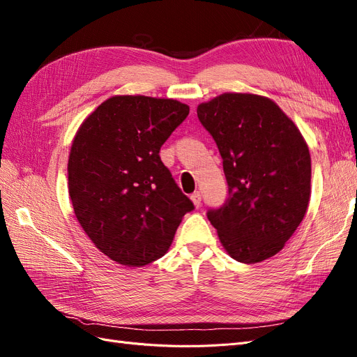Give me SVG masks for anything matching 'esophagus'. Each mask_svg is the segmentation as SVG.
<instances>
[{
	"label": "esophagus",
	"instance_id": "34e87169",
	"mask_svg": "<svg viewBox=\"0 0 357 357\" xmlns=\"http://www.w3.org/2000/svg\"><path fill=\"white\" fill-rule=\"evenodd\" d=\"M190 199H192L193 204H195V207H201V201L202 199H201V193L199 192H193Z\"/></svg>",
	"mask_w": 357,
	"mask_h": 357
}]
</instances>
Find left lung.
<instances>
[{"label":"left lung","mask_w":357,"mask_h":357,"mask_svg":"<svg viewBox=\"0 0 357 357\" xmlns=\"http://www.w3.org/2000/svg\"><path fill=\"white\" fill-rule=\"evenodd\" d=\"M218 144L228 199L207 218L235 261L256 264L284 247L308 207L311 158L280 107L253 93H223L198 105Z\"/></svg>","instance_id":"left-lung-1"}]
</instances>
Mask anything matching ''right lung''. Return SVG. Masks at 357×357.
<instances>
[{"label": "right lung", "instance_id": "right-lung-1", "mask_svg": "<svg viewBox=\"0 0 357 357\" xmlns=\"http://www.w3.org/2000/svg\"><path fill=\"white\" fill-rule=\"evenodd\" d=\"M188 114L176 100L113 96L74 137L68 190L75 218L117 264L143 266L164 256L183 215L195 208L159 156Z\"/></svg>", "mask_w": 357, "mask_h": 357}]
</instances>
